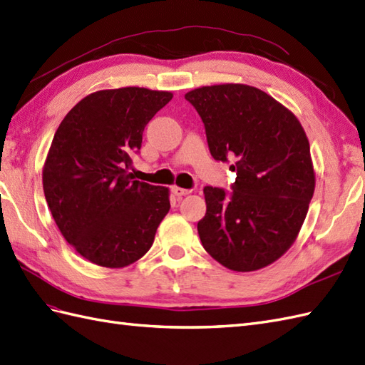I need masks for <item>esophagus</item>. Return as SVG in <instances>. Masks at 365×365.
Segmentation results:
<instances>
[{
	"label": "esophagus",
	"instance_id": "1",
	"mask_svg": "<svg viewBox=\"0 0 365 365\" xmlns=\"http://www.w3.org/2000/svg\"><path fill=\"white\" fill-rule=\"evenodd\" d=\"M173 194L174 195H177V197H182V195H186V194H190L191 191L190 190H185V188H180V186H173Z\"/></svg>",
	"mask_w": 365,
	"mask_h": 365
}]
</instances>
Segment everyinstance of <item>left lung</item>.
Returning a JSON list of instances; mask_svg holds the SVG:
<instances>
[{"label": "left lung", "instance_id": "left-lung-1", "mask_svg": "<svg viewBox=\"0 0 365 365\" xmlns=\"http://www.w3.org/2000/svg\"><path fill=\"white\" fill-rule=\"evenodd\" d=\"M199 112L214 160H235L231 192L205 186L203 248L232 272H255L292 247L314 192L310 143L292 110L247 85L185 96Z\"/></svg>", "mask_w": 365, "mask_h": 365}]
</instances>
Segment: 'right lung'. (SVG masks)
I'll use <instances>...</instances> for the list:
<instances>
[{
  "label": "right lung",
  "instance_id": "right-lung-1",
  "mask_svg": "<svg viewBox=\"0 0 365 365\" xmlns=\"http://www.w3.org/2000/svg\"><path fill=\"white\" fill-rule=\"evenodd\" d=\"M171 98V92L146 88L93 92L53 135L43 168L44 197L63 237L92 264H134L170 211V190L134 180L128 168L145 126Z\"/></svg>",
  "mask_w": 365,
  "mask_h": 365
}]
</instances>
